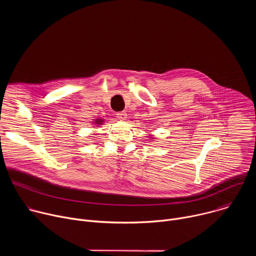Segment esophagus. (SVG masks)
I'll use <instances>...</instances> for the list:
<instances>
[{"label": "esophagus", "instance_id": "esophagus-1", "mask_svg": "<svg viewBox=\"0 0 256 256\" xmlns=\"http://www.w3.org/2000/svg\"><path fill=\"white\" fill-rule=\"evenodd\" d=\"M116 118H118L120 120H126V114L124 112H118V114H116Z\"/></svg>", "mask_w": 256, "mask_h": 256}]
</instances>
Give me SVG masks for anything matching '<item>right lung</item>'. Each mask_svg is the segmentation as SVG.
<instances>
[{"label":"right lung","mask_w":256,"mask_h":256,"mask_svg":"<svg viewBox=\"0 0 256 256\" xmlns=\"http://www.w3.org/2000/svg\"><path fill=\"white\" fill-rule=\"evenodd\" d=\"M102 122H102L101 120H97L95 122V124H101Z\"/></svg>","instance_id":"add662e5"}]
</instances>
